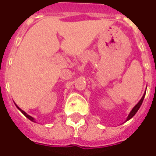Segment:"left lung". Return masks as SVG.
I'll return each instance as SVG.
<instances>
[{"label": "left lung", "instance_id": "1", "mask_svg": "<svg viewBox=\"0 0 156 156\" xmlns=\"http://www.w3.org/2000/svg\"><path fill=\"white\" fill-rule=\"evenodd\" d=\"M145 95H146V92H145L144 95L142 96V97H141V99L140 100V101H139L138 103H137V104H136V105H135V106L133 107V110H131V112L129 113V115H128V118H127V119H126L125 122H127V121H128V120H129L130 119H132V118L133 117L134 115H136V113L137 112V110H139V108L141 107V104H142V102H143V100H144Z\"/></svg>", "mask_w": 156, "mask_h": 156}]
</instances>
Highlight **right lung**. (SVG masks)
Returning a JSON list of instances; mask_svg holds the SVG:
<instances>
[{
  "label": "right lung",
  "instance_id": "obj_1",
  "mask_svg": "<svg viewBox=\"0 0 156 156\" xmlns=\"http://www.w3.org/2000/svg\"><path fill=\"white\" fill-rule=\"evenodd\" d=\"M15 105H16V107H17L18 109H19V110H20V111H21V112L23 113V115H24V116H26V117L28 118V119H29V120L33 121V122H34V123H36V121H35V119H34V118H33V117H32V116H30V115H28V114H27V113H26V112H24V111H23V110H21V109H20V107L18 106V105H16V104H15Z\"/></svg>",
  "mask_w": 156,
  "mask_h": 156
}]
</instances>
